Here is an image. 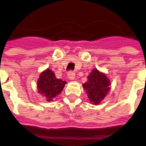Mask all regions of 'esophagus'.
Listing matches in <instances>:
<instances>
[{"label": "esophagus", "instance_id": "esophagus-1", "mask_svg": "<svg viewBox=\"0 0 146 146\" xmlns=\"http://www.w3.org/2000/svg\"><path fill=\"white\" fill-rule=\"evenodd\" d=\"M68 77H69V79L70 80H74L75 79V73L72 71V70H70L68 72Z\"/></svg>", "mask_w": 146, "mask_h": 146}]
</instances>
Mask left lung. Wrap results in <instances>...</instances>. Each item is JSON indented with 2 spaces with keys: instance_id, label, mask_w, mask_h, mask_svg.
<instances>
[{
  "instance_id": "obj_1",
  "label": "left lung",
  "mask_w": 146,
  "mask_h": 146,
  "mask_svg": "<svg viewBox=\"0 0 146 146\" xmlns=\"http://www.w3.org/2000/svg\"><path fill=\"white\" fill-rule=\"evenodd\" d=\"M88 78V81L83 84V87L90 102L95 105L99 104L110 90V80L105 74L96 69L92 70Z\"/></svg>"
}]
</instances>
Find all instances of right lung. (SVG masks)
I'll return each mask as SVG.
<instances>
[{
	"instance_id": "right-lung-1",
	"label": "right lung",
	"mask_w": 146,
	"mask_h": 146,
	"mask_svg": "<svg viewBox=\"0 0 146 146\" xmlns=\"http://www.w3.org/2000/svg\"><path fill=\"white\" fill-rule=\"evenodd\" d=\"M66 83L62 80L57 79L54 72L48 69L39 77L37 81L38 92L44 96L47 101H53V98L62 91Z\"/></svg>"
}]
</instances>
